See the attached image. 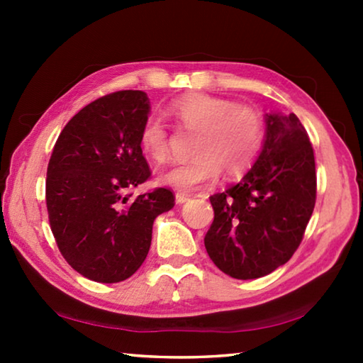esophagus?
<instances>
[{"instance_id":"esophagus-1","label":"esophagus","mask_w":363,"mask_h":363,"mask_svg":"<svg viewBox=\"0 0 363 363\" xmlns=\"http://www.w3.org/2000/svg\"><path fill=\"white\" fill-rule=\"evenodd\" d=\"M189 200H190V196L187 194H182V192H177L176 194V203L177 205L186 203V201H189Z\"/></svg>"}]
</instances>
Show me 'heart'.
Here are the masks:
<instances>
[{
    "label": "heart",
    "instance_id": "heart-1",
    "mask_svg": "<svg viewBox=\"0 0 363 363\" xmlns=\"http://www.w3.org/2000/svg\"><path fill=\"white\" fill-rule=\"evenodd\" d=\"M167 115L177 128L194 131L195 158L177 163L160 173L158 181L182 192L214 182L224 169L227 176H240L253 167L264 143L261 115L248 106L210 94L190 93L169 104ZM139 147L157 163L169 157V134L158 116L150 115L139 133Z\"/></svg>",
    "mask_w": 363,
    "mask_h": 363
}]
</instances>
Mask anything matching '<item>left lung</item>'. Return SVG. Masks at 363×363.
Masks as SVG:
<instances>
[{
    "label": "left lung",
    "mask_w": 363,
    "mask_h": 363,
    "mask_svg": "<svg viewBox=\"0 0 363 363\" xmlns=\"http://www.w3.org/2000/svg\"><path fill=\"white\" fill-rule=\"evenodd\" d=\"M314 149L294 113H267L262 150L243 179L210 201L211 261L238 280L259 279L298 250L315 206Z\"/></svg>",
    "instance_id": "obj_1"
}]
</instances>
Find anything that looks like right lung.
<instances>
[{"mask_svg": "<svg viewBox=\"0 0 363 363\" xmlns=\"http://www.w3.org/2000/svg\"><path fill=\"white\" fill-rule=\"evenodd\" d=\"M143 91H116L88 104L59 134L48 164L46 206L59 251L99 284L130 279L152 243L153 220L174 206L169 189L133 199L150 177L139 147L149 118Z\"/></svg>", "mask_w": 363, "mask_h": 363, "instance_id": "obj_1", "label": "right lung"}]
</instances>
